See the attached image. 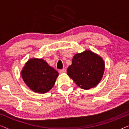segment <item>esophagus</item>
Wrapping results in <instances>:
<instances>
[{
    "label": "esophagus",
    "instance_id": "1",
    "mask_svg": "<svg viewBox=\"0 0 129 129\" xmlns=\"http://www.w3.org/2000/svg\"><path fill=\"white\" fill-rule=\"evenodd\" d=\"M59 72H60V74H62V73H66V69H63L60 70Z\"/></svg>",
    "mask_w": 129,
    "mask_h": 129
}]
</instances>
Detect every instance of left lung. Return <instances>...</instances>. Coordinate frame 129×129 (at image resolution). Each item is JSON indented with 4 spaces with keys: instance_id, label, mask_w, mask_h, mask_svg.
<instances>
[{
    "instance_id": "8db88e82",
    "label": "left lung",
    "mask_w": 129,
    "mask_h": 129,
    "mask_svg": "<svg viewBox=\"0 0 129 129\" xmlns=\"http://www.w3.org/2000/svg\"><path fill=\"white\" fill-rule=\"evenodd\" d=\"M105 69L103 58L91 50H86L75 54L67 74L79 87L89 90L100 82Z\"/></svg>"
}]
</instances>
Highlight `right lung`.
<instances>
[{"label": "right lung", "instance_id": "obj_1", "mask_svg": "<svg viewBox=\"0 0 129 129\" xmlns=\"http://www.w3.org/2000/svg\"><path fill=\"white\" fill-rule=\"evenodd\" d=\"M21 76L29 88L35 93H46L55 84L59 73L43 59L31 58L25 63Z\"/></svg>", "mask_w": 129, "mask_h": 129}]
</instances>
